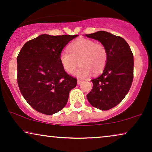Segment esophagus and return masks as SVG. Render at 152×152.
<instances>
[{
	"label": "esophagus",
	"mask_w": 152,
	"mask_h": 152,
	"mask_svg": "<svg viewBox=\"0 0 152 152\" xmlns=\"http://www.w3.org/2000/svg\"><path fill=\"white\" fill-rule=\"evenodd\" d=\"M82 82V81H81L80 80H77V84H78V85L80 84Z\"/></svg>",
	"instance_id": "esophagus-1"
}]
</instances>
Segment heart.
Listing matches in <instances>:
<instances>
[{"instance_id":"heart-1","label":"heart","mask_w":152,"mask_h":152,"mask_svg":"<svg viewBox=\"0 0 152 152\" xmlns=\"http://www.w3.org/2000/svg\"><path fill=\"white\" fill-rule=\"evenodd\" d=\"M69 52L62 51L59 56L64 69L72 74L79 64L80 66L75 75L84 78L91 72L96 75L104 69L108 60V51L102 43H96L91 39H76L68 46Z\"/></svg>"}]
</instances>
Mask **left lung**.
<instances>
[{
  "label": "left lung",
  "mask_w": 152,
  "mask_h": 152,
  "mask_svg": "<svg viewBox=\"0 0 152 152\" xmlns=\"http://www.w3.org/2000/svg\"><path fill=\"white\" fill-rule=\"evenodd\" d=\"M106 46L108 60L101 75L92 80L93 86L86 95L93 107L107 111L121 102L132 86L134 79V56L122 37L105 31L86 34Z\"/></svg>",
  "instance_id": "left-lung-1"
}]
</instances>
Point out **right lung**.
<instances>
[{"label": "right lung", "instance_id": "1", "mask_svg": "<svg viewBox=\"0 0 152 152\" xmlns=\"http://www.w3.org/2000/svg\"><path fill=\"white\" fill-rule=\"evenodd\" d=\"M77 35L41 34L25 43L17 57V82L27 102L39 113L61 111L77 79L64 70L59 56Z\"/></svg>", "mask_w": 152, "mask_h": 152}]
</instances>
